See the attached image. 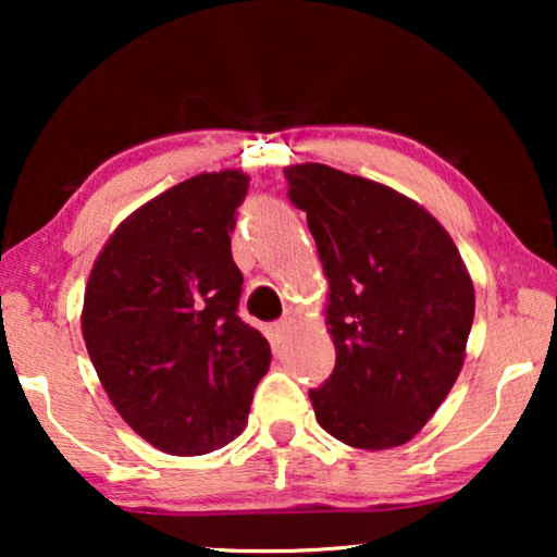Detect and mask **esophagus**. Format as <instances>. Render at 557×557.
Masks as SVG:
<instances>
[{"instance_id": "obj_1", "label": "esophagus", "mask_w": 557, "mask_h": 557, "mask_svg": "<svg viewBox=\"0 0 557 557\" xmlns=\"http://www.w3.org/2000/svg\"><path fill=\"white\" fill-rule=\"evenodd\" d=\"M296 330V319L292 317H284L281 322L273 324V332H276V337H286V334H292Z\"/></svg>"}]
</instances>
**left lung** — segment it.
<instances>
[{"instance_id":"8db88e82","label":"left lung","mask_w":557,"mask_h":557,"mask_svg":"<svg viewBox=\"0 0 557 557\" xmlns=\"http://www.w3.org/2000/svg\"><path fill=\"white\" fill-rule=\"evenodd\" d=\"M284 174L330 281L324 317L337 362L309 391L317 421L355 448L408 444L467 357L474 284L459 248L393 187L317 162Z\"/></svg>"}]
</instances>
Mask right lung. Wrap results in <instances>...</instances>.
Returning <instances> with one entry per match:
<instances>
[{"instance_id": "obj_1", "label": "right lung", "mask_w": 557, "mask_h": 557, "mask_svg": "<svg viewBox=\"0 0 557 557\" xmlns=\"http://www.w3.org/2000/svg\"><path fill=\"white\" fill-rule=\"evenodd\" d=\"M248 174L205 172L121 223L90 269L83 339L119 416L159 451L200 456L248 423L271 347L238 317L231 253Z\"/></svg>"}]
</instances>
